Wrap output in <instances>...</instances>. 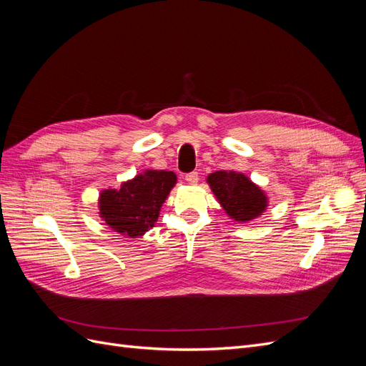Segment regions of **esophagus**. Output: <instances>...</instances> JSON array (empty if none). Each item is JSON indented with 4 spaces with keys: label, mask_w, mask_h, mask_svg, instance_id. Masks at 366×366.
<instances>
[{
    "label": "esophagus",
    "mask_w": 366,
    "mask_h": 366,
    "mask_svg": "<svg viewBox=\"0 0 366 366\" xmlns=\"http://www.w3.org/2000/svg\"><path fill=\"white\" fill-rule=\"evenodd\" d=\"M198 179H200V177H198V172H195V171L186 174V177H184V180L189 183V184H197Z\"/></svg>",
    "instance_id": "esophagus-1"
}]
</instances>
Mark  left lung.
Segmentation results:
<instances>
[{
	"label": "left lung",
	"instance_id": "8db88e82",
	"mask_svg": "<svg viewBox=\"0 0 366 366\" xmlns=\"http://www.w3.org/2000/svg\"><path fill=\"white\" fill-rule=\"evenodd\" d=\"M207 183L226 214L235 221H250L267 207V197L244 174L217 171L207 177Z\"/></svg>",
	"mask_w": 366,
	"mask_h": 366
}]
</instances>
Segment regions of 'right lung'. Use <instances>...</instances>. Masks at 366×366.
<instances>
[{"label":"right lung","mask_w":366,"mask_h":366,"mask_svg":"<svg viewBox=\"0 0 366 366\" xmlns=\"http://www.w3.org/2000/svg\"><path fill=\"white\" fill-rule=\"evenodd\" d=\"M175 182L172 171H145L122 183L120 189H105L99 198L101 217L122 235L142 237L157 221Z\"/></svg>","instance_id":"1"}]
</instances>
